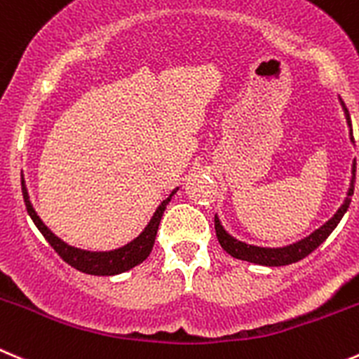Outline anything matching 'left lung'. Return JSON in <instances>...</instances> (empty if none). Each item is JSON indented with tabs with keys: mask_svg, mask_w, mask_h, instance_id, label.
Wrapping results in <instances>:
<instances>
[{
	"mask_svg": "<svg viewBox=\"0 0 359 359\" xmlns=\"http://www.w3.org/2000/svg\"><path fill=\"white\" fill-rule=\"evenodd\" d=\"M340 105L344 109V114H346V121L347 126H349V137L351 142L354 144V137H353V128H351V116L349 111H347L346 104L342 102V98L339 97ZM351 185L349 190H347V197L344 201L342 206L337 210V213L326 222V224L320 225L319 229H316L312 234H309L306 238L303 240L296 241V243L291 245H285V247H276V248H269V247H255V245H248L245 241L236 240L234 236L227 233L222 225L220 218L218 215H215V231H217V238H218V243L222 245L225 252L229 255H233V257L241 259V261H247V262H254V264H261V266H287L292 264V262H298L302 259H305L306 255L312 254L327 236H330L335 227L339 225V222L342 220V217L346 215L347 208L351 204V196L354 194V182H356V160L353 162V169H351Z\"/></svg>",
	"mask_w": 359,
	"mask_h": 359,
	"instance_id": "1",
	"label": "left lung"
}]
</instances>
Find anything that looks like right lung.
<instances>
[{"instance_id":"1","label":"right lung","mask_w":359,"mask_h":359,"mask_svg":"<svg viewBox=\"0 0 359 359\" xmlns=\"http://www.w3.org/2000/svg\"><path fill=\"white\" fill-rule=\"evenodd\" d=\"M177 192V189H174L169 194L165 201L158 204L156 211L153 213L151 220L148 222V225L144 227L141 234L137 238L130 241V243L123 245V247L114 248V250H105V252H93V250H84V248L72 247V245L65 243L61 238H57L56 234L47 227L42 222V218L36 215L35 208H33L32 201H29L28 189L24 185L22 177V197L24 204H26V210H28L29 217L35 222V225L39 227L40 233L43 234L47 241H49L50 247L57 252L61 259L65 262L72 266V268L79 269V271L88 273V275H98V276H111V275H119V273H125L128 269L135 268L137 264H141L142 261H146L149 254L153 250V245H155L156 231H158L160 220H162V215L165 211L167 204L170 203L174 194Z\"/></svg>"}]
</instances>
